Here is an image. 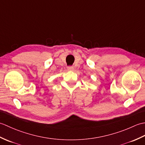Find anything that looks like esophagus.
I'll return each instance as SVG.
<instances>
[{"mask_svg": "<svg viewBox=\"0 0 145 145\" xmlns=\"http://www.w3.org/2000/svg\"><path fill=\"white\" fill-rule=\"evenodd\" d=\"M67 70L69 71H73V70H74V67H73V66H69V67H67Z\"/></svg>", "mask_w": 145, "mask_h": 145, "instance_id": "34e87169", "label": "esophagus"}]
</instances>
